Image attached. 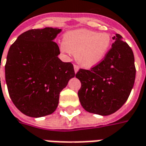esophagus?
I'll return each mask as SVG.
<instances>
[{"label": "esophagus", "instance_id": "1", "mask_svg": "<svg viewBox=\"0 0 146 146\" xmlns=\"http://www.w3.org/2000/svg\"><path fill=\"white\" fill-rule=\"evenodd\" d=\"M74 71H75V73H77V71H79V66L77 65H74Z\"/></svg>", "mask_w": 146, "mask_h": 146}]
</instances>
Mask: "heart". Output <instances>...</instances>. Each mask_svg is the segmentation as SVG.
Segmentation results:
<instances>
[{
	"label": "heart",
	"instance_id": "obj_1",
	"mask_svg": "<svg viewBox=\"0 0 146 146\" xmlns=\"http://www.w3.org/2000/svg\"><path fill=\"white\" fill-rule=\"evenodd\" d=\"M112 43L108 33L89 30L67 32L62 40V50L75 54V61L85 68L97 65L105 57Z\"/></svg>",
	"mask_w": 146,
	"mask_h": 146
}]
</instances>
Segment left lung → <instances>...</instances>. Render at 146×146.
I'll return each instance as SVG.
<instances>
[{"instance_id":"left-lung-1","label":"left lung","mask_w":146,"mask_h":146,"mask_svg":"<svg viewBox=\"0 0 146 146\" xmlns=\"http://www.w3.org/2000/svg\"><path fill=\"white\" fill-rule=\"evenodd\" d=\"M112 48L97 65L90 70L80 69L75 77L80 80L78 92L82 107L87 112L108 116L126 102L136 76L132 49L116 34Z\"/></svg>"}]
</instances>
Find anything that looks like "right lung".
I'll return each instance as SVG.
<instances>
[{
	"label": "right lung",
	"mask_w": 146,
	"mask_h": 146,
	"mask_svg": "<svg viewBox=\"0 0 146 146\" xmlns=\"http://www.w3.org/2000/svg\"><path fill=\"white\" fill-rule=\"evenodd\" d=\"M61 29L46 27L21 34L7 54L5 81L12 101L31 117L55 111L59 94L75 76L71 62L61 61L58 44L53 40Z\"/></svg>",
	"instance_id": "1"
}]
</instances>
